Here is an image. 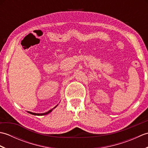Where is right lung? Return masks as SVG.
<instances>
[{"label":"right lung","mask_w":148,"mask_h":148,"mask_svg":"<svg viewBox=\"0 0 148 148\" xmlns=\"http://www.w3.org/2000/svg\"><path fill=\"white\" fill-rule=\"evenodd\" d=\"M58 106V105H56L55 108H53V109H50L49 111H48V112H45V113H34V112H30V111H28V112L29 113H30V114H33V115H36V116H43V115H46V114H49V112H51L53 109H54L55 108H56V107Z\"/></svg>","instance_id":"obj_1"}]
</instances>
